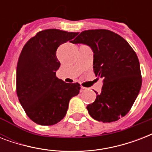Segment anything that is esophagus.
I'll list each match as a JSON object with an SVG mask.
<instances>
[{
    "instance_id": "1",
    "label": "esophagus",
    "mask_w": 152,
    "mask_h": 152,
    "mask_svg": "<svg viewBox=\"0 0 152 152\" xmlns=\"http://www.w3.org/2000/svg\"><path fill=\"white\" fill-rule=\"evenodd\" d=\"M86 91V88H84V87H81L80 92H83V91Z\"/></svg>"
}]
</instances>
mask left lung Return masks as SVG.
I'll return each mask as SVG.
<instances>
[{
  "mask_svg": "<svg viewBox=\"0 0 152 152\" xmlns=\"http://www.w3.org/2000/svg\"><path fill=\"white\" fill-rule=\"evenodd\" d=\"M86 44L94 53L95 76L103 78L100 94L87 106L95 120L113 122L132 108L142 84L140 62L133 49L119 34L105 29L83 31L71 42Z\"/></svg>",
  "mask_w": 152,
  "mask_h": 152,
  "instance_id": "8db88e82",
  "label": "left lung"
}]
</instances>
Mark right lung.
<instances>
[{
	"instance_id": "add662e5",
	"label": "right lung",
	"mask_w": 152,
	"mask_h": 152,
	"mask_svg": "<svg viewBox=\"0 0 152 152\" xmlns=\"http://www.w3.org/2000/svg\"><path fill=\"white\" fill-rule=\"evenodd\" d=\"M77 34L58 29L43 30L30 39L20 53L16 93L25 113L36 124L59 122L66 114L69 100L80 92V84L64 83L56 76L61 65L56 55L57 48Z\"/></svg>"
}]
</instances>
